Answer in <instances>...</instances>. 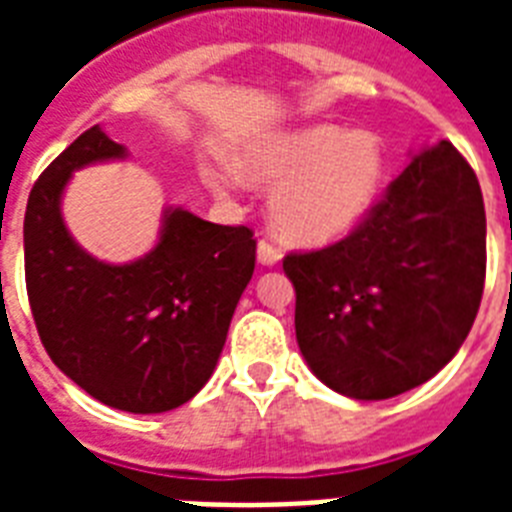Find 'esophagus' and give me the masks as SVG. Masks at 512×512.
<instances>
[{
    "label": "esophagus",
    "instance_id": "34e87169",
    "mask_svg": "<svg viewBox=\"0 0 512 512\" xmlns=\"http://www.w3.org/2000/svg\"><path fill=\"white\" fill-rule=\"evenodd\" d=\"M257 260L263 265H276L281 260V249L268 239H260V244H257Z\"/></svg>",
    "mask_w": 512,
    "mask_h": 512
}]
</instances>
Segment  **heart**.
I'll list each match as a JSON object with an SVG mask.
<instances>
[{"instance_id": "obj_1", "label": "heart", "mask_w": 512, "mask_h": 512, "mask_svg": "<svg viewBox=\"0 0 512 512\" xmlns=\"http://www.w3.org/2000/svg\"><path fill=\"white\" fill-rule=\"evenodd\" d=\"M239 167L252 183L276 188L271 223L281 239L319 247L345 236L369 212L385 159L380 140L369 132L311 124L247 148ZM209 183L228 191L233 180L212 175Z\"/></svg>"}]
</instances>
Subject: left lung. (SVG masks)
<instances>
[{
  "instance_id": "obj_1",
  "label": "left lung",
  "mask_w": 512,
  "mask_h": 512,
  "mask_svg": "<svg viewBox=\"0 0 512 512\" xmlns=\"http://www.w3.org/2000/svg\"><path fill=\"white\" fill-rule=\"evenodd\" d=\"M300 353L324 385L382 401L441 372L476 321L486 212L465 156L441 140L324 249L289 252Z\"/></svg>"
}]
</instances>
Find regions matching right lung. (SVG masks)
Listing matches in <instances>:
<instances>
[{"label": "right lung", "instance_id": "obj_1", "mask_svg": "<svg viewBox=\"0 0 512 512\" xmlns=\"http://www.w3.org/2000/svg\"><path fill=\"white\" fill-rule=\"evenodd\" d=\"M124 154L95 124L39 175L23 220L26 292L60 372L100 404L159 414L191 401L215 372L257 241L247 225L207 223L177 207L135 263L87 255L63 225L60 196L74 170Z\"/></svg>", "mask_w": 512, "mask_h": 512}]
</instances>
